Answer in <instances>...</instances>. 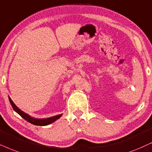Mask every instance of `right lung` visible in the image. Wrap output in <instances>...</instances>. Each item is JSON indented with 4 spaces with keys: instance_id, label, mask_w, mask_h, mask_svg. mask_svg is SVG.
<instances>
[{
    "instance_id": "right-lung-1",
    "label": "right lung",
    "mask_w": 152,
    "mask_h": 152,
    "mask_svg": "<svg viewBox=\"0 0 152 152\" xmlns=\"http://www.w3.org/2000/svg\"><path fill=\"white\" fill-rule=\"evenodd\" d=\"M9 100H10V104L12 105L13 109L16 111L17 114H20L23 118L25 119L26 121H27L28 122H29L31 124L34 125H36V126H47V125H49L52 124V123H53L54 121H55L57 120L59 118H60L62 115V114H59V115H57V116H55L48 118H42V119L34 118H32V117H31L29 115H28L27 114H26V113L23 112L22 111H21L20 109L15 104L14 102L12 101V99H10V97H9Z\"/></svg>"
}]
</instances>
